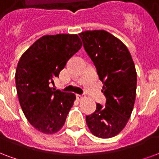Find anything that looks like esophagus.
Returning a JSON list of instances; mask_svg holds the SVG:
<instances>
[{
	"mask_svg": "<svg viewBox=\"0 0 159 159\" xmlns=\"http://www.w3.org/2000/svg\"><path fill=\"white\" fill-rule=\"evenodd\" d=\"M76 98H77V100H78V101H81V100L84 99L85 96H84V95H76Z\"/></svg>",
	"mask_w": 159,
	"mask_h": 159,
	"instance_id": "obj_1",
	"label": "esophagus"
}]
</instances>
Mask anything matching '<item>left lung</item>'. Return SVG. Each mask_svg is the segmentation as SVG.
I'll return each mask as SVG.
<instances>
[{
    "instance_id": "8db88e82",
    "label": "left lung",
    "mask_w": 159,
    "mask_h": 159,
    "mask_svg": "<svg viewBox=\"0 0 159 159\" xmlns=\"http://www.w3.org/2000/svg\"><path fill=\"white\" fill-rule=\"evenodd\" d=\"M95 64L107 98L106 106L86 116L87 126L95 137L110 138L120 133L132 114L136 99L137 72L129 50L122 42L104 30L79 34Z\"/></svg>"
}]
</instances>
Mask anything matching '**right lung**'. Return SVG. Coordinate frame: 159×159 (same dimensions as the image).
<instances>
[{
	"label": "right lung",
	"mask_w": 159,
	"mask_h": 159,
	"mask_svg": "<svg viewBox=\"0 0 159 159\" xmlns=\"http://www.w3.org/2000/svg\"><path fill=\"white\" fill-rule=\"evenodd\" d=\"M81 46L77 34L45 35L20 58L15 75L19 102L27 120L39 132L52 134L64 126L76 97L49 84Z\"/></svg>",
	"instance_id": "obj_1"
}]
</instances>
